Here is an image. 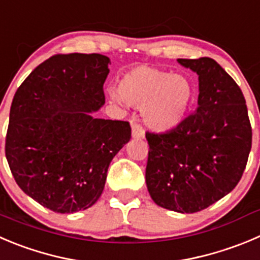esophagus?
Instances as JSON below:
<instances>
[{
	"instance_id": "obj_1",
	"label": "esophagus",
	"mask_w": 260,
	"mask_h": 260,
	"mask_svg": "<svg viewBox=\"0 0 260 260\" xmlns=\"http://www.w3.org/2000/svg\"><path fill=\"white\" fill-rule=\"evenodd\" d=\"M132 133L134 139H144V128L139 123H133Z\"/></svg>"
}]
</instances>
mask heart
Returning <instances> with one entry per match:
<instances>
[{
	"mask_svg": "<svg viewBox=\"0 0 260 260\" xmlns=\"http://www.w3.org/2000/svg\"><path fill=\"white\" fill-rule=\"evenodd\" d=\"M108 95L116 103L128 102L142 108L145 123L155 132H169L179 126L192 105L195 89L184 75L150 66H138L121 78L118 90Z\"/></svg>",
	"mask_w": 260,
	"mask_h": 260,
	"instance_id": "1",
	"label": "heart"
}]
</instances>
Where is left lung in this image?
Wrapping results in <instances>:
<instances>
[{"label": "left lung", "mask_w": 260, "mask_h": 260, "mask_svg": "<svg viewBox=\"0 0 260 260\" xmlns=\"http://www.w3.org/2000/svg\"><path fill=\"white\" fill-rule=\"evenodd\" d=\"M177 62L198 74V107L171 132L145 134V181L157 206L195 213L240 181L251 149V126L243 91L216 61Z\"/></svg>", "instance_id": "8db88e82"}]
</instances>
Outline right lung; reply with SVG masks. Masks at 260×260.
<instances>
[{"label": "right lung", "mask_w": 260, "mask_h": 260, "mask_svg": "<svg viewBox=\"0 0 260 260\" xmlns=\"http://www.w3.org/2000/svg\"><path fill=\"white\" fill-rule=\"evenodd\" d=\"M110 58L56 54L16 90L6 135L7 162L21 190L57 213L90 208L108 166L132 138L127 121L93 116L105 105Z\"/></svg>", "instance_id": "1"}]
</instances>
